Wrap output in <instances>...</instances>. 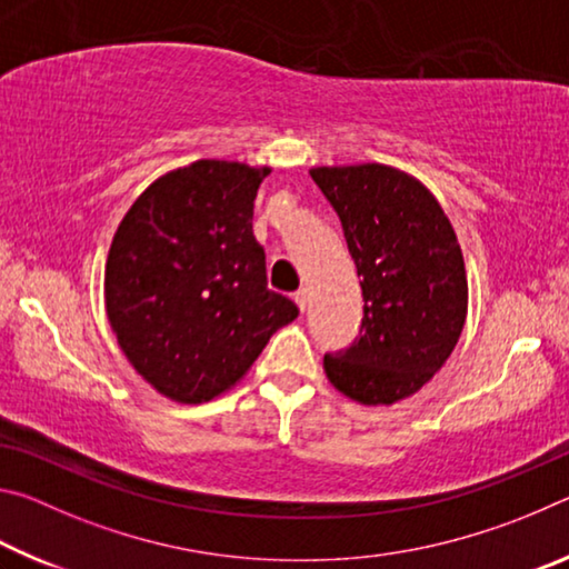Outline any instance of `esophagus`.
<instances>
[{
  "mask_svg": "<svg viewBox=\"0 0 569 569\" xmlns=\"http://www.w3.org/2000/svg\"><path fill=\"white\" fill-rule=\"evenodd\" d=\"M293 301L298 308H301V311H306L308 303H311V291H308V288H301V291H296Z\"/></svg>",
  "mask_w": 569,
  "mask_h": 569,
  "instance_id": "esophagus-1",
  "label": "esophagus"
}]
</instances>
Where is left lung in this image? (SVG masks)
<instances>
[{"label":"left lung","mask_w":569,"mask_h":569,"mask_svg":"<svg viewBox=\"0 0 569 569\" xmlns=\"http://www.w3.org/2000/svg\"><path fill=\"white\" fill-rule=\"evenodd\" d=\"M308 172L341 218L363 296L361 336L326 353L323 371L351 401L391 407L435 379L465 329L469 286L457 233L431 190L399 168Z\"/></svg>","instance_id":"obj_1"}]
</instances>
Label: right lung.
<instances>
[{
	"instance_id": "obj_1",
	"label": "right lung",
	"mask_w": 569,
	"mask_h": 569,
	"mask_svg": "<svg viewBox=\"0 0 569 569\" xmlns=\"http://www.w3.org/2000/svg\"><path fill=\"white\" fill-rule=\"evenodd\" d=\"M271 168L196 160L140 192L104 263V311L152 389L203 403L246 377L298 308L266 288L253 200Z\"/></svg>"
}]
</instances>
